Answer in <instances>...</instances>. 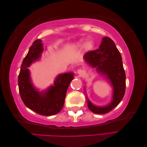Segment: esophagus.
<instances>
[{
	"mask_svg": "<svg viewBox=\"0 0 147 147\" xmlns=\"http://www.w3.org/2000/svg\"><path fill=\"white\" fill-rule=\"evenodd\" d=\"M78 74H83V71L82 70L80 69V70H78Z\"/></svg>",
	"mask_w": 147,
	"mask_h": 147,
	"instance_id": "1",
	"label": "esophagus"
}]
</instances>
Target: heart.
<instances>
[{
  "instance_id": "b5f03b06",
  "label": "heart",
  "mask_w": 147,
  "mask_h": 147,
  "mask_svg": "<svg viewBox=\"0 0 147 147\" xmlns=\"http://www.w3.org/2000/svg\"><path fill=\"white\" fill-rule=\"evenodd\" d=\"M83 43H84L83 40H80L78 43L77 45L78 47H82L83 45ZM93 47H94V45H93V43L91 41H87L84 44V50L86 51L91 50L93 48Z\"/></svg>"
}]
</instances>
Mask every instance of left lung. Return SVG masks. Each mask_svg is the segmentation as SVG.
Wrapping results in <instances>:
<instances>
[{"label":"left lung","instance_id":"left-lung-1","mask_svg":"<svg viewBox=\"0 0 147 147\" xmlns=\"http://www.w3.org/2000/svg\"><path fill=\"white\" fill-rule=\"evenodd\" d=\"M83 57L87 63L92 67H96L99 73L109 80L113 88V98L110 104L97 107L88 99V108L97 114L108 113L118 105L125 94L126 74L121 54L112 40L105 37L99 49L87 52Z\"/></svg>","mask_w":147,"mask_h":147}]
</instances>
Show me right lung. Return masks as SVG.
<instances>
[{
  "label": "right lung",
  "mask_w": 147,
  "mask_h": 147,
  "mask_svg": "<svg viewBox=\"0 0 147 147\" xmlns=\"http://www.w3.org/2000/svg\"><path fill=\"white\" fill-rule=\"evenodd\" d=\"M43 51L41 40H35L21 64L18 76L19 91L22 100L29 109L40 115L51 116L63 109L67 90L74 79V74H60L47 91H38L31 83L28 67L40 58Z\"/></svg>",
  "instance_id": "obj_1"
}]
</instances>
